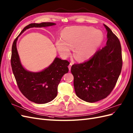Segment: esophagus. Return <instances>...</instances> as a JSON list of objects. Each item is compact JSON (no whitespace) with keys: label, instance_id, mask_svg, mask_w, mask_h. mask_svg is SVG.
Wrapping results in <instances>:
<instances>
[{"label":"esophagus","instance_id":"esophagus-1","mask_svg":"<svg viewBox=\"0 0 133 133\" xmlns=\"http://www.w3.org/2000/svg\"><path fill=\"white\" fill-rule=\"evenodd\" d=\"M72 63H70V64H69V70L70 71L71 70V66H72Z\"/></svg>","mask_w":133,"mask_h":133}]
</instances>
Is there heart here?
<instances>
[{"label":"heart","mask_w":133,"mask_h":133,"mask_svg":"<svg viewBox=\"0 0 133 133\" xmlns=\"http://www.w3.org/2000/svg\"><path fill=\"white\" fill-rule=\"evenodd\" d=\"M103 33L91 26H73L64 30L62 39L58 40L57 47L63 57L69 56L74 48L73 55L76 60L89 59L95 53L103 40Z\"/></svg>","instance_id":"heart-1"}]
</instances>
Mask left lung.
<instances>
[{
  "mask_svg": "<svg viewBox=\"0 0 133 133\" xmlns=\"http://www.w3.org/2000/svg\"><path fill=\"white\" fill-rule=\"evenodd\" d=\"M104 26L107 30L106 46L96 51L89 60L74 64L71 69L76 95L88 103L100 101L109 95L122 70L119 40L108 26Z\"/></svg>",
  "mask_w": 133,
  "mask_h": 133,
  "instance_id": "obj_1",
  "label": "left lung"
}]
</instances>
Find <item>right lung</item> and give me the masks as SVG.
Wrapping results in <instances>:
<instances>
[{"label": "right lung", "instance_id": "obj_1", "mask_svg": "<svg viewBox=\"0 0 133 133\" xmlns=\"http://www.w3.org/2000/svg\"><path fill=\"white\" fill-rule=\"evenodd\" d=\"M55 25L45 22L28 25L21 32L19 36L30 28L45 27ZM15 38L12 46L11 64L18 89L25 97L37 104H45L57 96L58 86L64 74L69 72V62L55 58L50 66L39 72L28 71L21 65L16 48Z\"/></svg>", "mask_w": 133, "mask_h": 133}]
</instances>
